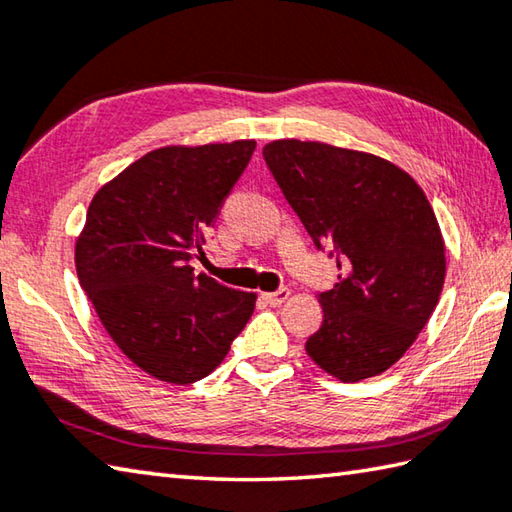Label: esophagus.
<instances>
[{
  "label": "esophagus",
  "mask_w": 512,
  "mask_h": 512,
  "mask_svg": "<svg viewBox=\"0 0 512 512\" xmlns=\"http://www.w3.org/2000/svg\"><path fill=\"white\" fill-rule=\"evenodd\" d=\"M289 294H292V292H289V289L287 287H281V289H276V292H265L263 294V298H265V301L269 303V305H281V303H285L287 301V298H289Z\"/></svg>",
  "instance_id": "esophagus-1"
}]
</instances>
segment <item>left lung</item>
Instances as JSON below:
<instances>
[{
	"label": "left lung",
	"instance_id": "left-lung-1",
	"mask_svg": "<svg viewBox=\"0 0 512 512\" xmlns=\"http://www.w3.org/2000/svg\"><path fill=\"white\" fill-rule=\"evenodd\" d=\"M263 158L339 283L318 294L323 323L307 354L341 381L397 363L439 303L446 247L430 202L406 171L372 153L276 140Z\"/></svg>",
	"mask_w": 512,
	"mask_h": 512
}]
</instances>
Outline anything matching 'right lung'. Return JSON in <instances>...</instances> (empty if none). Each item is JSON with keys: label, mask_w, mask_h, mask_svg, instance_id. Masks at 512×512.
Listing matches in <instances>:
<instances>
[{"label": "right lung", "mask_w": 512, "mask_h": 512, "mask_svg": "<svg viewBox=\"0 0 512 512\" xmlns=\"http://www.w3.org/2000/svg\"><path fill=\"white\" fill-rule=\"evenodd\" d=\"M254 140L162 147L93 196L75 245L80 285L104 330L160 381L205 379L254 314L256 294L194 276L191 258L243 176Z\"/></svg>", "instance_id": "right-lung-1"}]
</instances>
